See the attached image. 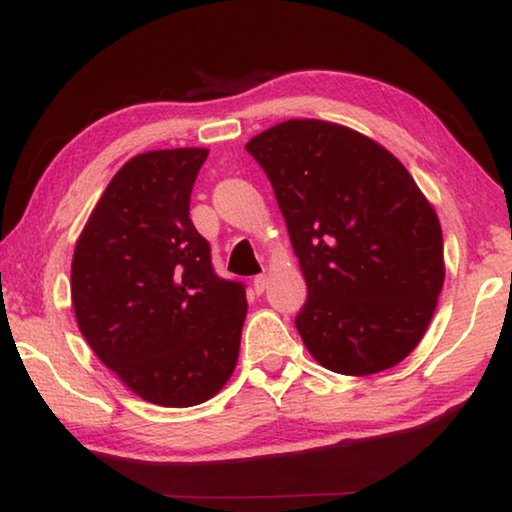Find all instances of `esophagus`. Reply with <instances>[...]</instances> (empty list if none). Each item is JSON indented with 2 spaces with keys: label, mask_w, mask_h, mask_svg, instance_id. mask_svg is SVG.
Here are the masks:
<instances>
[{
  "label": "esophagus",
  "mask_w": 512,
  "mask_h": 512,
  "mask_svg": "<svg viewBox=\"0 0 512 512\" xmlns=\"http://www.w3.org/2000/svg\"><path fill=\"white\" fill-rule=\"evenodd\" d=\"M265 288H267V277H265V274H258V277H254V290H256V295H261Z\"/></svg>",
  "instance_id": "34e87169"
}]
</instances>
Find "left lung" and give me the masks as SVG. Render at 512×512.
<instances>
[{"instance_id":"8db88e82","label":"left lung","mask_w":512,"mask_h":512,"mask_svg":"<svg viewBox=\"0 0 512 512\" xmlns=\"http://www.w3.org/2000/svg\"><path fill=\"white\" fill-rule=\"evenodd\" d=\"M304 274L295 325L327 371L373 375L421 343L444 286L442 226L396 155L361 132L290 119L247 141Z\"/></svg>"}]
</instances>
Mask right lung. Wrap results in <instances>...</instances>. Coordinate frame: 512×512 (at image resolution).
Listing matches in <instances>:
<instances>
[{
  "label": "right lung",
  "mask_w": 512,
  "mask_h": 512,
  "mask_svg": "<svg viewBox=\"0 0 512 512\" xmlns=\"http://www.w3.org/2000/svg\"><path fill=\"white\" fill-rule=\"evenodd\" d=\"M208 148L130 157L77 238L70 297L86 343L146 403L192 407L235 371L245 286L219 279L190 196Z\"/></svg>",
  "instance_id": "add662e5"
}]
</instances>
